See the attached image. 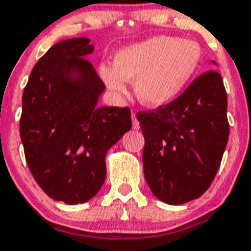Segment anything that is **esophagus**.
<instances>
[{
	"label": "esophagus",
	"mask_w": 251,
	"mask_h": 251,
	"mask_svg": "<svg viewBox=\"0 0 251 251\" xmlns=\"http://www.w3.org/2000/svg\"><path fill=\"white\" fill-rule=\"evenodd\" d=\"M131 119H132V128H134V130H139V128H140V124H139L138 117H136L135 113H132L131 115Z\"/></svg>",
	"instance_id": "obj_1"
}]
</instances>
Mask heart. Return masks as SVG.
Segmentation results:
<instances>
[{"mask_svg": "<svg viewBox=\"0 0 251 251\" xmlns=\"http://www.w3.org/2000/svg\"><path fill=\"white\" fill-rule=\"evenodd\" d=\"M202 48L188 39L159 35L120 49L113 65L101 64L100 75L117 95L134 82L135 95L149 107L173 101L186 88L202 64Z\"/></svg>", "mask_w": 251, "mask_h": 251, "instance_id": "obj_1", "label": "heart"}]
</instances>
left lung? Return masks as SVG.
<instances>
[{
  "instance_id": "obj_1",
  "label": "left lung",
  "mask_w": 251,
  "mask_h": 251,
  "mask_svg": "<svg viewBox=\"0 0 251 251\" xmlns=\"http://www.w3.org/2000/svg\"><path fill=\"white\" fill-rule=\"evenodd\" d=\"M226 113L221 74L211 69L174 101L136 115L145 139L144 174L156 198L183 204L208 189L228 140Z\"/></svg>"
}]
</instances>
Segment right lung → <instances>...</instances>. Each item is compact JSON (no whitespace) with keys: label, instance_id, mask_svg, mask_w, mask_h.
<instances>
[{"label":"right lung","instance_id":"1","mask_svg":"<svg viewBox=\"0 0 251 251\" xmlns=\"http://www.w3.org/2000/svg\"><path fill=\"white\" fill-rule=\"evenodd\" d=\"M87 38L56 43L24 89L20 136L26 163L55 201L84 203L106 178V152L131 128L128 107H99L104 84L87 59Z\"/></svg>","mask_w":251,"mask_h":251}]
</instances>
